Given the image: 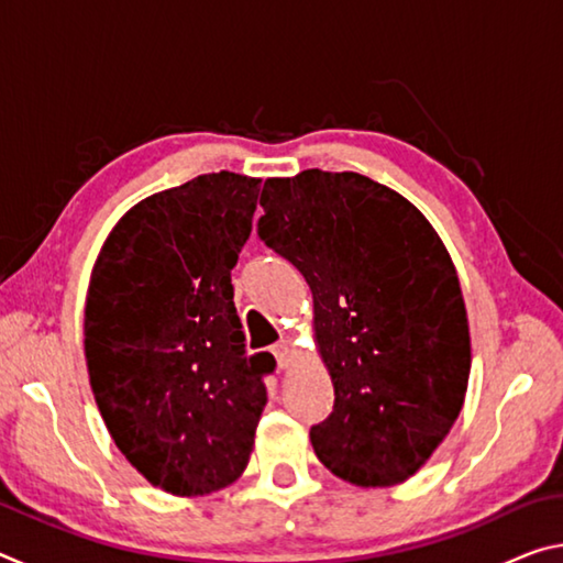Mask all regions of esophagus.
<instances>
[{
  "label": "esophagus",
  "instance_id": "obj_1",
  "mask_svg": "<svg viewBox=\"0 0 563 563\" xmlns=\"http://www.w3.org/2000/svg\"><path fill=\"white\" fill-rule=\"evenodd\" d=\"M290 345L285 340H280V342H275L273 345V355H275V360H278V367L280 369H285L288 367V362H290Z\"/></svg>",
  "mask_w": 563,
  "mask_h": 563
}]
</instances>
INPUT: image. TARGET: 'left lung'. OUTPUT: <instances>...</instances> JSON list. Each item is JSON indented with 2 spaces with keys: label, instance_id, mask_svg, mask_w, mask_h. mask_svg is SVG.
<instances>
[{
  "label": "left lung",
  "instance_id": "8db88e82",
  "mask_svg": "<svg viewBox=\"0 0 563 563\" xmlns=\"http://www.w3.org/2000/svg\"><path fill=\"white\" fill-rule=\"evenodd\" d=\"M261 206L258 238L310 285L335 387L312 450L360 487L405 482L452 430L470 379L450 253L407 198L352 170L268 178Z\"/></svg>",
  "mask_w": 563,
  "mask_h": 563
}]
</instances>
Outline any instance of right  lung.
<instances>
[{"label":"right lung","mask_w":563,"mask_h":563,"mask_svg":"<svg viewBox=\"0 0 563 563\" xmlns=\"http://www.w3.org/2000/svg\"><path fill=\"white\" fill-rule=\"evenodd\" d=\"M261 178L231 170L131 208L93 265L84 350L121 454L164 492L235 482L268 402V352L245 355L231 271L253 228Z\"/></svg>","instance_id":"1"}]
</instances>
